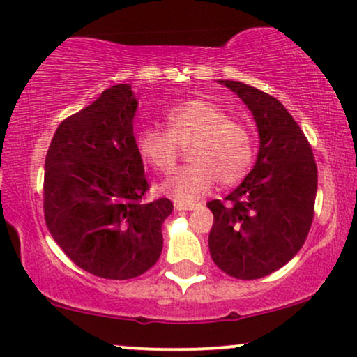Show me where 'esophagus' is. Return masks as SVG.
<instances>
[{"instance_id": "esophagus-1", "label": "esophagus", "mask_w": 357, "mask_h": 357, "mask_svg": "<svg viewBox=\"0 0 357 357\" xmlns=\"http://www.w3.org/2000/svg\"><path fill=\"white\" fill-rule=\"evenodd\" d=\"M174 207L178 208V211H194V208L199 207V204H186V202L176 201L174 202Z\"/></svg>"}]
</instances>
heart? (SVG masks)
Masks as SVG:
<instances>
[{"label": "heart", "mask_w": 357, "mask_h": 357, "mask_svg": "<svg viewBox=\"0 0 357 357\" xmlns=\"http://www.w3.org/2000/svg\"><path fill=\"white\" fill-rule=\"evenodd\" d=\"M166 132L142 130L137 150L161 174H171L189 149L188 168L161 184V191L179 202L206 196L218 181L234 186L255 163L256 135L248 123L231 119L225 109L206 98L188 99L166 114Z\"/></svg>", "instance_id": "b5f03b06"}]
</instances>
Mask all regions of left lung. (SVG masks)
I'll list each match as a JSON object with an SVG mask.
<instances>
[{
    "mask_svg": "<svg viewBox=\"0 0 357 357\" xmlns=\"http://www.w3.org/2000/svg\"><path fill=\"white\" fill-rule=\"evenodd\" d=\"M253 112L259 132L255 168L227 202L211 201V256L223 273L253 281L289 263L310 231L317 163L294 117L278 99L240 82H220Z\"/></svg>",
    "mask_w": 357,
    "mask_h": 357,
    "instance_id": "left-lung-1",
    "label": "left lung"
}]
</instances>
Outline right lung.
I'll return each mask as SVG.
<instances>
[{"label":"right lung","instance_id":"obj_1","mask_svg":"<svg viewBox=\"0 0 357 357\" xmlns=\"http://www.w3.org/2000/svg\"><path fill=\"white\" fill-rule=\"evenodd\" d=\"M137 99L116 84L56 127L45 156L44 217L50 235L89 274L126 281L146 273L163 250L169 199L150 189L137 150Z\"/></svg>","mask_w":357,"mask_h":357}]
</instances>
